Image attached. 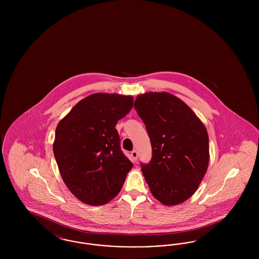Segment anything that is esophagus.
<instances>
[{
	"label": "esophagus",
	"mask_w": 259,
	"mask_h": 259,
	"mask_svg": "<svg viewBox=\"0 0 259 259\" xmlns=\"http://www.w3.org/2000/svg\"><path fill=\"white\" fill-rule=\"evenodd\" d=\"M131 156H132V159H133V161H137L138 160V152L136 151V150H133L132 152H131Z\"/></svg>",
	"instance_id": "1"
}]
</instances>
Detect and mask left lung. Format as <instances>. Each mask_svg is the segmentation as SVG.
I'll use <instances>...</instances> for the list:
<instances>
[{"label": "left lung", "mask_w": 259, "mask_h": 259, "mask_svg": "<svg viewBox=\"0 0 259 259\" xmlns=\"http://www.w3.org/2000/svg\"><path fill=\"white\" fill-rule=\"evenodd\" d=\"M134 107L152 148L151 160L142 164L151 194L165 206L184 203L195 193L208 170L205 125L183 100L168 92L140 94Z\"/></svg>", "instance_id": "left-lung-1"}]
</instances>
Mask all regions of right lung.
Segmentation results:
<instances>
[{"mask_svg":"<svg viewBox=\"0 0 259 259\" xmlns=\"http://www.w3.org/2000/svg\"><path fill=\"white\" fill-rule=\"evenodd\" d=\"M132 96L94 93L80 100L56 127L53 153L62 179L80 202L102 206L115 197L133 164L122 152L116 123Z\"/></svg>","mask_w":259,"mask_h":259,"instance_id":"obj_1","label":"right lung"}]
</instances>
